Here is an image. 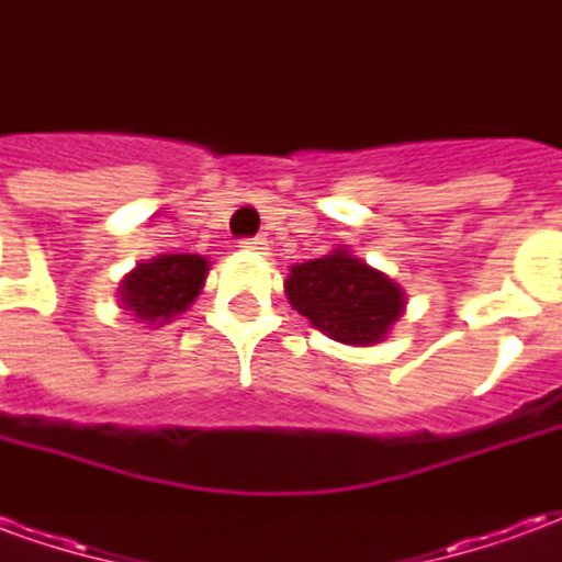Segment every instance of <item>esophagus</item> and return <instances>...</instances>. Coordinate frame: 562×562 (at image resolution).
<instances>
[{"label":"esophagus","mask_w":562,"mask_h":562,"mask_svg":"<svg viewBox=\"0 0 562 562\" xmlns=\"http://www.w3.org/2000/svg\"><path fill=\"white\" fill-rule=\"evenodd\" d=\"M240 246H244V249H258V252H261V249H268V237H261V234H258V237H244Z\"/></svg>","instance_id":"1"}]
</instances>
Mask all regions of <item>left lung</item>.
I'll use <instances>...</instances> for the list:
<instances>
[{"label":"left lung","instance_id":"obj_1","mask_svg":"<svg viewBox=\"0 0 562 562\" xmlns=\"http://www.w3.org/2000/svg\"><path fill=\"white\" fill-rule=\"evenodd\" d=\"M285 294L313 328L346 346L385 340L406 306V292L397 282L346 249L294 265Z\"/></svg>","mask_w":562,"mask_h":562}]
</instances>
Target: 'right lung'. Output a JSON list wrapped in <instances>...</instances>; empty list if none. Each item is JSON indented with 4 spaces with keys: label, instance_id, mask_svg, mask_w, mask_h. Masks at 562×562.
Wrapping results in <instances>:
<instances>
[{
    "label": "right lung",
    "instance_id": "right-lung-1",
    "mask_svg": "<svg viewBox=\"0 0 562 562\" xmlns=\"http://www.w3.org/2000/svg\"><path fill=\"white\" fill-rule=\"evenodd\" d=\"M204 256H156L120 282V306L144 325H165L192 304L207 280Z\"/></svg>",
    "mask_w": 562,
    "mask_h": 562
}]
</instances>
